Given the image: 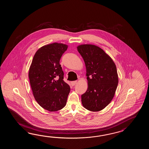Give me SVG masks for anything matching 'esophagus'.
<instances>
[{
  "instance_id": "34e87169",
  "label": "esophagus",
  "mask_w": 149,
  "mask_h": 149,
  "mask_svg": "<svg viewBox=\"0 0 149 149\" xmlns=\"http://www.w3.org/2000/svg\"><path fill=\"white\" fill-rule=\"evenodd\" d=\"M77 83V81H73L71 82V84L72 86H74Z\"/></svg>"
}]
</instances>
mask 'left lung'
Masks as SVG:
<instances>
[{"mask_svg":"<svg viewBox=\"0 0 149 149\" xmlns=\"http://www.w3.org/2000/svg\"><path fill=\"white\" fill-rule=\"evenodd\" d=\"M77 50L85 62L88 82L87 90L81 95L82 105L89 111H101L111 102L117 88L116 65L109 55L94 45H80Z\"/></svg>","mask_w":149,"mask_h":149,"instance_id":"1","label":"left lung"}]
</instances>
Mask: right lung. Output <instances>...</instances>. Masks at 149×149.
<instances>
[{"label":"right lung","mask_w":149,"mask_h":149,"mask_svg":"<svg viewBox=\"0 0 149 149\" xmlns=\"http://www.w3.org/2000/svg\"><path fill=\"white\" fill-rule=\"evenodd\" d=\"M68 47L67 45L57 42L42 46L35 53L29 68V78L35 100L50 112L63 109L70 93V86L63 80L60 64Z\"/></svg>","instance_id":"add662e5"}]
</instances>
